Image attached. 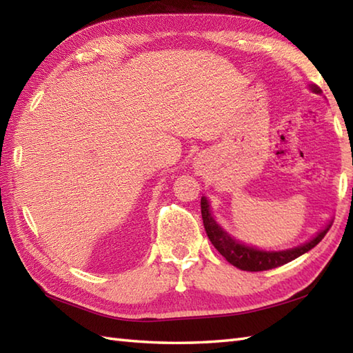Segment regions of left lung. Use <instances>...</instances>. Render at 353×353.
<instances>
[{"mask_svg":"<svg viewBox=\"0 0 353 353\" xmlns=\"http://www.w3.org/2000/svg\"><path fill=\"white\" fill-rule=\"evenodd\" d=\"M311 89L317 94L321 92V89L316 85H311ZM200 206H201V219H203L205 230L208 234V238L211 239L212 245L223 254L224 258H226L228 262H230L232 265H235L239 270H245V272H264V270H272V268L287 264V262L299 258L301 254L311 250L312 247H316L321 239L325 238L327 230L331 229V226H327L325 230H321L316 238L311 239L310 243L299 245L296 249L283 250V252H262V250L253 249V247L239 244L238 241H235V239H232L212 219L211 212H209V205L205 197L201 199Z\"/></svg>","mask_w":353,"mask_h":353,"instance_id":"obj_1","label":"left lung"}]
</instances>
